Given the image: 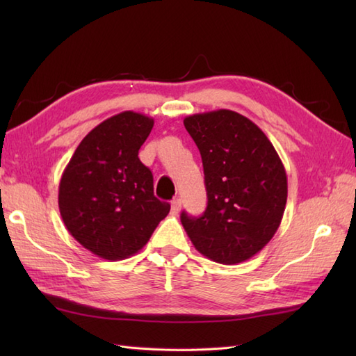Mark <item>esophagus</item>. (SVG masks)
<instances>
[{"label": "esophagus", "mask_w": 356, "mask_h": 356, "mask_svg": "<svg viewBox=\"0 0 356 356\" xmlns=\"http://www.w3.org/2000/svg\"><path fill=\"white\" fill-rule=\"evenodd\" d=\"M180 208H182V200H180L179 197L174 199L171 202V214L172 216H177L180 213Z\"/></svg>", "instance_id": "esophagus-1"}]
</instances>
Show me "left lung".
<instances>
[{
  "instance_id": "1",
  "label": "left lung",
  "mask_w": 356,
  "mask_h": 356,
  "mask_svg": "<svg viewBox=\"0 0 356 356\" xmlns=\"http://www.w3.org/2000/svg\"><path fill=\"white\" fill-rule=\"evenodd\" d=\"M197 145L208 207L180 216L194 248L222 264L246 261L274 237L284 214L287 177L282 159L252 120L232 110L184 119Z\"/></svg>"
}]
</instances>
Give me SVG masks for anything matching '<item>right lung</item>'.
Wrapping results in <instances>:
<instances>
[{
  "mask_svg": "<svg viewBox=\"0 0 356 356\" xmlns=\"http://www.w3.org/2000/svg\"><path fill=\"white\" fill-rule=\"evenodd\" d=\"M153 125V118L134 111L105 119L63 172L58 205L65 228L104 260L138 254L170 213V203L154 197L153 174L138 156Z\"/></svg>",
  "mask_w": 356,
  "mask_h": 356,
  "instance_id": "right-lung-1",
  "label": "right lung"
}]
</instances>
